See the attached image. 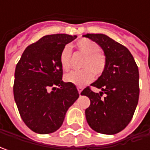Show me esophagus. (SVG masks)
Wrapping results in <instances>:
<instances>
[{
	"instance_id": "1",
	"label": "esophagus",
	"mask_w": 150,
	"mask_h": 150,
	"mask_svg": "<svg viewBox=\"0 0 150 150\" xmlns=\"http://www.w3.org/2000/svg\"><path fill=\"white\" fill-rule=\"evenodd\" d=\"M78 93L81 94V93H82V91H83V88H82V87H78Z\"/></svg>"
}]
</instances>
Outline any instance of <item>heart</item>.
I'll return each mask as SVG.
<instances>
[{
    "mask_svg": "<svg viewBox=\"0 0 150 150\" xmlns=\"http://www.w3.org/2000/svg\"><path fill=\"white\" fill-rule=\"evenodd\" d=\"M76 48L83 55L85 58L83 61L80 71L71 72L67 74L64 79L67 83H72L78 87H83L89 83L93 79V73L96 76L101 75L106 66V57L99 49L98 45L95 42L82 38L75 44ZM60 64L63 71H68L71 67V48L69 46H65L60 54Z\"/></svg>",
    "mask_w": 150,
    "mask_h": 150,
    "instance_id": "obj_1",
    "label": "heart"
}]
</instances>
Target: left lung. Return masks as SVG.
Returning <instances> with one entry per match:
<instances>
[{
	"mask_svg": "<svg viewBox=\"0 0 150 150\" xmlns=\"http://www.w3.org/2000/svg\"><path fill=\"white\" fill-rule=\"evenodd\" d=\"M95 42L106 57L103 73L91 84L99 93L86 88L82 95L88 97L90 106L85 110L92 129L103 134H115L129 124L139 101V68L134 57L124 46L104 34H86ZM106 96L103 99L101 96Z\"/></svg>",
	"mask_w": 150,
	"mask_h": 150,
	"instance_id": "left-lung-1",
	"label": "left lung"
}]
</instances>
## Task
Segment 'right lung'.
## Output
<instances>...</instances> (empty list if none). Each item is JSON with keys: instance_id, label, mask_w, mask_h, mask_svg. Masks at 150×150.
I'll return each mask as SVG.
<instances>
[{"instance_id": "add662e5", "label": "right lung", "mask_w": 150, "mask_h": 150, "mask_svg": "<svg viewBox=\"0 0 150 150\" xmlns=\"http://www.w3.org/2000/svg\"><path fill=\"white\" fill-rule=\"evenodd\" d=\"M76 35L44 36L26 47L15 70V102L26 125L40 134L58 129L79 97L75 85L62 81L60 54Z\"/></svg>"}]
</instances>
